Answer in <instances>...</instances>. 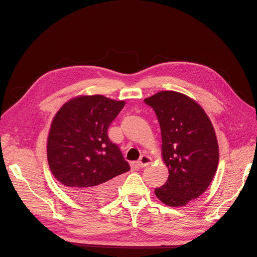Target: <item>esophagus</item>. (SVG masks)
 <instances>
[{"label":"esophagus","instance_id":"1","mask_svg":"<svg viewBox=\"0 0 257 257\" xmlns=\"http://www.w3.org/2000/svg\"><path fill=\"white\" fill-rule=\"evenodd\" d=\"M151 161H152V158L150 157V156H148V155H142L141 157H140V159L138 160V166L140 167V168H145V167H147V166H149L150 164H151Z\"/></svg>","mask_w":257,"mask_h":257}]
</instances>
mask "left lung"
I'll return each mask as SVG.
<instances>
[{
    "instance_id": "obj_1",
    "label": "left lung",
    "mask_w": 257,
    "mask_h": 257,
    "mask_svg": "<svg viewBox=\"0 0 257 257\" xmlns=\"http://www.w3.org/2000/svg\"><path fill=\"white\" fill-rule=\"evenodd\" d=\"M158 118L161 155L169 178L156 197L179 207L197 199L209 186L219 165V145L206 112L195 100L181 92L165 90L145 99Z\"/></svg>"
}]
</instances>
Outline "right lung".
<instances>
[{
    "mask_svg": "<svg viewBox=\"0 0 257 257\" xmlns=\"http://www.w3.org/2000/svg\"><path fill=\"white\" fill-rule=\"evenodd\" d=\"M125 106L102 94L65 102L54 116L47 142L52 174L78 201L99 205L115 193L120 174L130 170L107 130Z\"/></svg>",
    "mask_w": 257,
    "mask_h": 257,
    "instance_id": "add662e5",
    "label": "right lung"
}]
</instances>
